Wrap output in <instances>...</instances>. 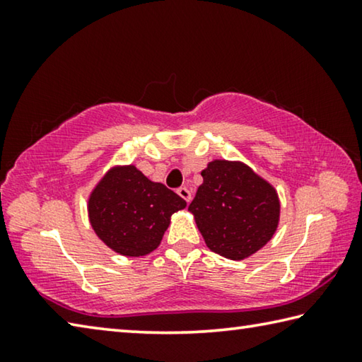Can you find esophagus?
Here are the masks:
<instances>
[{
    "label": "esophagus",
    "mask_w": 362,
    "mask_h": 362,
    "mask_svg": "<svg viewBox=\"0 0 362 362\" xmlns=\"http://www.w3.org/2000/svg\"><path fill=\"white\" fill-rule=\"evenodd\" d=\"M177 193H179L180 198L185 199L187 203H189V199H192V193H189V189L185 188V187H182V188L177 189Z\"/></svg>",
    "instance_id": "1"
}]
</instances>
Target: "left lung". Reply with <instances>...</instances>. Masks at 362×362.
<instances>
[{
  "instance_id": "left-lung-1",
  "label": "left lung",
  "mask_w": 362,
  "mask_h": 362,
  "mask_svg": "<svg viewBox=\"0 0 362 362\" xmlns=\"http://www.w3.org/2000/svg\"><path fill=\"white\" fill-rule=\"evenodd\" d=\"M203 185L188 206L212 252L231 260L255 254L279 222L278 193L243 163L216 159L201 173Z\"/></svg>"
}]
</instances>
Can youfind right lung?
<instances>
[{"mask_svg":"<svg viewBox=\"0 0 362 362\" xmlns=\"http://www.w3.org/2000/svg\"><path fill=\"white\" fill-rule=\"evenodd\" d=\"M187 206L173 189L146 179L136 166L115 168L89 196L95 235L115 252L140 257L155 250L170 216Z\"/></svg>","mask_w":362,"mask_h":362,"instance_id":"add662e5","label":"right lung"}]
</instances>
